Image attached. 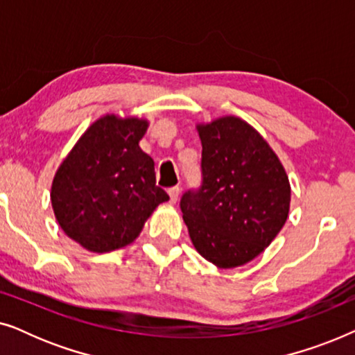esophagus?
I'll return each instance as SVG.
<instances>
[{
  "label": "esophagus",
  "mask_w": 355,
  "mask_h": 355,
  "mask_svg": "<svg viewBox=\"0 0 355 355\" xmlns=\"http://www.w3.org/2000/svg\"><path fill=\"white\" fill-rule=\"evenodd\" d=\"M179 193H181V191H179V187H171L168 191V196H169V203H176L178 198H179Z\"/></svg>",
  "instance_id": "esophagus-1"
}]
</instances>
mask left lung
Returning a JSON list of instances; mask_svg holds the SVG:
<instances>
[{
  "label": "left lung",
  "instance_id": "8db88e82",
  "mask_svg": "<svg viewBox=\"0 0 355 355\" xmlns=\"http://www.w3.org/2000/svg\"><path fill=\"white\" fill-rule=\"evenodd\" d=\"M196 128L203 184L182 196V220L203 259L218 268H236L259 257L283 230L289 178L268 142L239 116Z\"/></svg>",
  "mask_w": 355,
  "mask_h": 355
}]
</instances>
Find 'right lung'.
I'll return each mask as SVG.
<instances>
[{"instance_id": "add662e5", "label": "right lung", "mask_w": 355, "mask_h": 355, "mask_svg": "<svg viewBox=\"0 0 355 355\" xmlns=\"http://www.w3.org/2000/svg\"><path fill=\"white\" fill-rule=\"evenodd\" d=\"M150 121L105 114L92 123L56 169L51 207L67 237L105 254L137 239L168 193L155 186V163L139 142Z\"/></svg>"}]
</instances>
